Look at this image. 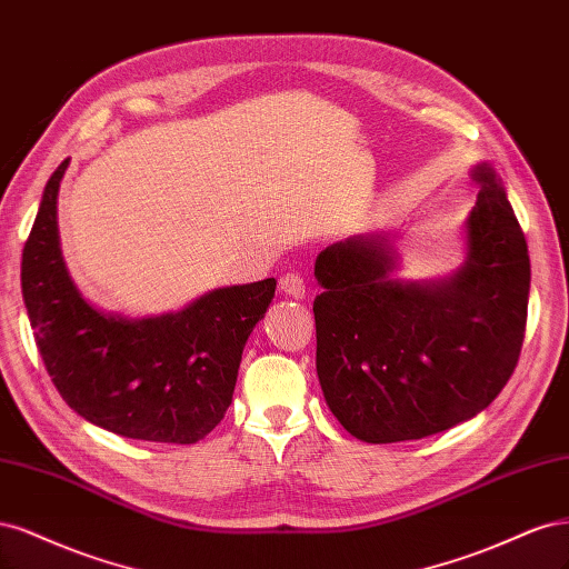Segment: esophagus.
I'll return each mask as SVG.
<instances>
[{"instance_id":"esophagus-1","label":"esophagus","mask_w":569,"mask_h":569,"mask_svg":"<svg viewBox=\"0 0 569 569\" xmlns=\"http://www.w3.org/2000/svg\"><path fill=\"white\" fill-rule=\"evenodd\" d=\"M279 288H281L283 296H288V298H296V300L305 298V281H302L300 273H296V271L283 273L281 281H279Z\"/></svg>"}]
</instances>
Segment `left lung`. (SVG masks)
Listing matches in <instances>:
<instances>
[{"label":"left lung","instance_id":"8db88e82","mask_svg":"<svg viewBox=\"0 0 569 569\" xmlns=\"http://www.w3.org/2000/svg\"><path fill=\"white\" fill-rule=\"evenodd\" d=\"M470 179L466 260L449 277L397 279L390 231L319 252L317 376L340 426L369 445L405 442L466 423L516 369L529 300V252L503 181L489 162Z\"/></svg>","mask_w":569,"mask_h":569}]
</instances>
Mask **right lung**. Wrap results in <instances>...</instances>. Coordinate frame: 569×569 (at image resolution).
I'll return each mask as SVG.
<instances>
[{
	"instance_id": "right-lung-1",
	"label": "right lung",
	"mask_w": 569,
	"mask_h": 569,
	"mask_svg": "<svg viewBox=\"0 0 569 569\" xmlns=\"http://www.w3.org/2000/svg\"><path fill=\"white\" fill-rule=\"evenodd\" d=\"M47 181L23 248L21 288L34 342L66 405L89 423L146 442L193 445L224 418L243 347L277 281L214 288L184 309L130 319L89 302L61 252L59 189Z\"/></svg>"
}]
</instances>
